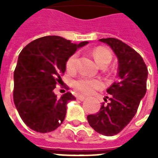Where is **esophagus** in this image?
<instances>
[{
  "label": "esophagus",
  "instance_id": "1",
  "mask_svg": "<svg viewBox=\"0 0 158 158\" xmlns=\"http://www.w3.org/2000/svg\"><path fill=\"white\" fill-rule=\"evenodd\" d=\"M77 99L79 100V101H81V102H83V101H85V97L83 96H79L78 97H77Z\"/></svg>",
  "mask_w": 158,
  "mask_h": 158
}]
</instances>
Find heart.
<instances>
[{
  "instance_id": "1",
  "label": "heart",
  "mask_w": 158,
  "mask_h": 158,
  "mask_svg": "<svg viewBox=\"0 0 158 158\" xmlns=\"http://www.w3.org/2000/svg\"><path fill=\"white\" fill-rule=\"evenodd\" d=\"M92 55L96 62L100 64H108L112 60V53L109 50H107L102 46H98L92 50ZM78 54L73 53L70 56L67 61L66 67L69 71H74L77 66ZM103 86V82L102 79L89 78V77H81L79 79L73 82V88L76 91L82 94H91L96 89H101Z\"/></svg>"
}]
</instances>
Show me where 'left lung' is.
<instances>
[{
    "label": "left lung",
    "mask_w": 158,
    "mask_h": 158,
    "mask_svg": "<svg viewBox=\"0 0 158 158\" xmlns=\"http://www.w3.org/2000/svg\"><path fill=\"white\" fill-rule=\"evenodd\" d=\"M112 48L118 60V80L107 89L99 112L87 116L91 128L101 135L113 136L122 131L135 115L146 92L148 70L138 52L115 38L101 39Z\"/></svg>",
    "instance_id": "left-lung-1"
}]
</instances>
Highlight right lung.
I'll return each mask as SVG.
<instances>
[{"label":"right lung","instance_id":"1","mask_svg":"<svg viewBox=\"0 0 158 158\" xmlns=\"http://www.w3.org/2000/svg\"><path fill=\"white\" fill-rule=\"evenodd\" d=\"M86 44L88 41L77 45L60 36H44L20 52L13 75V101L22 120L31 129L48 133L62 123L67 104L75 97L67 92L57 98L54 89L62 81L69 56Z\"/></svg>","mask_w":158,"mask_h":158}]
</instances>
